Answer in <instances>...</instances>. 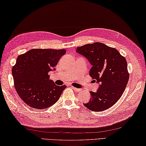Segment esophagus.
Listing matches in <instances>:
<instances>
[{
	"instance_id": "1",
	"label": "esophagus",
	"mask_w": 146,
	"mask_h": 146,
	"mask_svg": "<svg viewBox=\"0 0 146 146\" xmlns=\"http://www.w3.org/2000/svg\"><path fill=\"white\" fill-rule=\"evenodd\" d=\"M72 87V88L73 89L75 90L76 92H80V91H81V89H80L76 88V87H73V86H72V87Z\"/></svg>"
}]
</instances>
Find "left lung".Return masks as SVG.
I'll list each match as a JSON object with an SVG mask.
<instances>
[{
    "mask_svg": "<svg viewBox=\"0 0 146 146\" xmlns=\"http://www.w3.org/2000/svg\"><path fill=\"white\" fill-rule=\"evenodd\" d=\"M76 52L88 59L92 66L90 76L100 84L96 92H90L91 98L84 105L94 112L110 108L121 98L128 83L125 58L116 48L100 42L78 47Z\"/></svg>",
    "mask_w": 146,
    "mask_h": 146,
    "instance_id": "1",
    "label": "left lung"
}]
</instances>
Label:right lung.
Returning a JSON list of instances; mask_svg holds the SVG:
<instances>
[{"instance_id":"right-lung-1","label":"right lung","mask_w":146,"mask_h":146,"mask_svg":"<svg viewBox=\"0 0 146 146\" xmlns=\"http://www.w3.org/2000/svg\"><path fill=\"white\" fill-rule=\"evenodd\" d=\"M65 49L34 48L19 55L12 69L14 87L21 99L37 109L49 108L56 103L66 88L56 86L48 72L55 70Z\"/></svg>"}]
</instances>
